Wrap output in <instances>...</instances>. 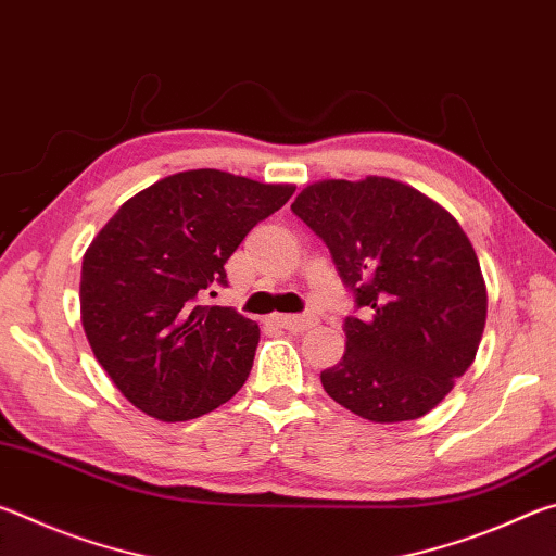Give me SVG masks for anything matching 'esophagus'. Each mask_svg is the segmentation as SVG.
Listing matches in <instances>:
<instances>
[{"label": "esophagus", "mask_w": 556, "mask_h": 556, "mask_svg": "<svg viewBox=\"0 0 556 556\" xmlns=\"http://www.w3.org/2000/svg\"><path fill=\"white\" fill-rule=\"evenodd\" d=\"M275 321L279 326L289 328V331H306V328H312L316 324V318L308 316V314H304V316H275Z\"/></svg>", "instance_id": "esophagus-1"}]
</instances>
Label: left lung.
<instances>
[{"label": "left lung", "mask_w": 556, "mask_h": 556, "mask_svg": "<svg viewBox=\"0 0 556 556\" xmlns=\"http://www.w3.org/2000/svg\"><path fill=\"white\" fill-rule=\"evenodd\" d=\"M321 238L361 318H345V353L321 372L328 397L363 419L425 417L454 390L481 345L488 289L458 220L388 176L324 178L291 203Z\"/></svg>", "instance_id": "8db88e82"}]
</instances>
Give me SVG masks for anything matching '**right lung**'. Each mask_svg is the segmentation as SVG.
Listing matches in <instances>:
<instances>
[{
  "label": "right lung",
  "mask_w": 556,
  "mask_h": 556,
  "mask_svg": "<svg viewBox=\"0 0 556 556\" xmlns=\"http://www.w3.org/2000/svg\"><path fill=\"white\" fill-rule=\"evenodd\" d=\"M294 188L191 168L131 195L92 238L80 269L83 331L139 412L195 419L248 380L260 326L199 296L225 285V262Z\"/></svg>",
  "instance_id": "add662e5"
}]
</instances>
